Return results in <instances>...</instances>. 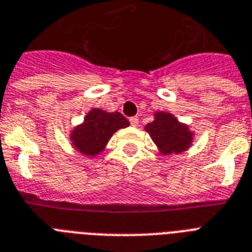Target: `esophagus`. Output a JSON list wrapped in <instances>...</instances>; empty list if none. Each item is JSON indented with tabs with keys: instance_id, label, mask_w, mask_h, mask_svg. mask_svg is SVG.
I'll use <instances>...</instances> for the list:
<instances>
[{
	"instance_id": "1",
	"label": "esophagus",
	"mask_w": 252,
	"mask_h": 252,
	"mask_svg": "<svg viewBox=\"0 0 252 252\" xmlns=\"http://www.w3.org/2000/svg\"><path fill=\"white\" fill-rule=\"evenodd\" d=\"M129 122H130V126H138V118H137V116H133V118H130Z\"/></svg>"
}]
</instances>
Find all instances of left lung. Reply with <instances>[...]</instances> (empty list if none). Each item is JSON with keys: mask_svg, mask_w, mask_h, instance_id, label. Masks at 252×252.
Returning <instances> with one entry per match:
<instances>
[{"mask_svg": "<svg viewBox=\"0 0 252 252\" xmlns=\"http://www.w3.org/2000/svg\"><path fill=\"white\" fill-rule=\"evenodd\" d=\"M163 155L180 154L193 142L194 133L169 112H157L153 123L145 126Z\"/></svg>", "mask_w": 252, "mask_h": 252, "instance_id": "1", "label": "left lung"}]
</instances>
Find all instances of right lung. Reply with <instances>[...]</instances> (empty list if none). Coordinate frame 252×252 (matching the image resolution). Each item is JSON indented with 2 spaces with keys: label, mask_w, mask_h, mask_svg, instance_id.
Returning a JSON list of instances; mask_svg holds the SVG:
<instances>
[{
  "label": "right lung",
  "mask_w": 252,
  "mask_h": 252,
  "mask_svg": "<svg viewBox=\"0 0 252 252\" xmlns=\"http://www.w3.org/2000/svg\"><path fill=\"white\" fill-rule=\"evenodd\" d=\"M129 122L120 112H106L93 108L84 118V123L71 132V141L79 153L95 157L107 145L111 136L120 128H126Z\"/></svg>",
  "instance_id": "1"
}]
</instances>
